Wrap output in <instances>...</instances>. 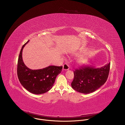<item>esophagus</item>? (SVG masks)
<instances>
[{
  "label": "esophagus",
  "mask_w": 125,
  "mask_h": 125,
  "mask_svg": "<svg viewBox=\"0 0 125 125\" xmlns=\"http://www.w3.org/2000/svg\"><path fill=\"white\" fill-rule=\"evenodd\" d=\"M62 69L63 70H68L69 69V66L67 63H65L63 65V68Z\"/></svg>",
  "instance_id": "1"
}]
</instances>
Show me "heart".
<instances>
[{"label": "heart", "instance_id": "obj_1", "mask_svg": "<svg viewBox=\"0 0 125 125\" xmlns=\"http://www.w3.org/2000/svg\"><path fill=\"white\" fill-rule=\"evenodd\" d=\"M88 58L85 56H82L79 57L77 60V62L79 64H84L88 62Z\"/></svg>", "mask_w": 125, "mask_h": 125}]
</instances>
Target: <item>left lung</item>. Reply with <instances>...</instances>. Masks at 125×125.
Listing matches in <instances>:
<instances>
[{
  "instance_id": "8db88e82",
  "label": "left lung",
  "mask_w": 125,
  "mask_h": 125,
  "mask_svg": "<svg viewBox=\"0 0 125 125\" xmlns=\"http://www.w3.org/2000/svg\"><path fill=\"white\" fill-rule=\"evenodd\" d=\"M110 62L100 68L94 66H84L73 72L72 88L79 92L89 94L99 89L106 81Z\"/></svg>"
}]
</instances>
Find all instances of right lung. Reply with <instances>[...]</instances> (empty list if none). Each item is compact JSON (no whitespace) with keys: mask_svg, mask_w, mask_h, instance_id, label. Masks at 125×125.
Masks as SVG:
<instances>
[{"mask_svg":"<svg viewBox=\"0 0 125 125\" xmlns=\"http://www.w3.org/2000/svg\"><path fill=\"white\" fill-rule=\"evenodd\" d=\"M28 40L22 47L18 58L17 75L21 85L30 92L35 94H41L51 89L57 76L60 73L62 66H49L46 68L32 70L24 63L22 52Z\"/></svg>","mask_w":125,"mask_h":125,"instance_id":"obj_1","label":"right lung"}]
</instances>
